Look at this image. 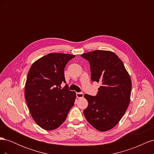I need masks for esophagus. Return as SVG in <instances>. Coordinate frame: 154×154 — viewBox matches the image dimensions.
<instances>
[{
    "instance_id": "esophagus-1",
    "label": "esophagus",
    "mask_w": 154,
    "mask_h": 154,
    "mask_svg": "<svg viewBox=\"0 0 154 154\" xmlns=\"http://www.w3.org/2000/svg\"><path fill=\"white\" fill-rule=\"evenodd\" d=\"M76 97L78 98H82L83 97V94L82 92H76Z\"/></svg>"
}]
</instances>
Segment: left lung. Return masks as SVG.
Returning a JSON list of instances; mask_svg holds the SVG:
<instances>
[{"mask_svg":"<svg viewBox=\"0 0 154 154\" xmlns=\"http://www.w3.org/2000/svg\"><path fill=\"white\" fill-rule=\"evenodd\" d=\"M91 66V80L100 83L95 96L85 94L87 122L101 132L114 128L129 105L132 82L124 64L114 53L96 50L81 55Z\"/></svg>","mask_w":154,"mask_h":154,"instance_id":"left-lung-1","label":"left lung"}]
</instances>
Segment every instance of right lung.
<instances>
[{
    "mask_svg": "<svg viewBox=\"0 0 154 154\" xmlns=\"http://www.w3.org/2000/svg\"><path fill=\"white\" fill-rule=\"evenodd\" d=\"M74 55L49 53L32 64L27 76L25 97L32 119L46 130L59 127L74 104L76 92L68 89L64 69Z\"/></svg>",
    "mask_w": 154,
    "mask_h": 154,
    "instance_id": "right-lung-1",
    "label": "right lung"
}]
</instances>
